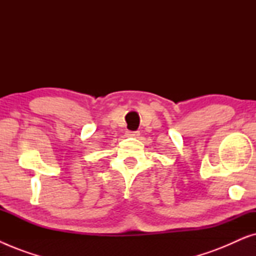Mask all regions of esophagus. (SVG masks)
<instances>
[{
    "instance_id": "34e87169",
    "label": "esophagus",
    "mask_w": 256,
    "mask_h": 256,
    "mask_svg": "<svg viewBox=\"0 0 256 256\" xmlns=\"http://www.w3.org/2000/svg\"><path fill=\"white\" fill-rule=\"evenodd\" d=\"M138 132H127V136H130V138H138Z\"/></svg>"
}]
</instances>
